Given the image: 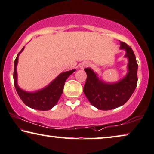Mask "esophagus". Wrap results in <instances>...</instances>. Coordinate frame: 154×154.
<instances>
[{
    "label": "esophagus",
    "mask_w": 154,
    "mask_h": 154,
    "mask_svg": "<svg viewBox=\"0 0 154 154\" xmlns=\"http://www.w3.org/2000/svg\"><path fill=\"white\" fill-rule=\"evenodd\" d=\"M88 66V64L86 62L81 63L79 64V68L82 69V70H84V69L86 68V67H87Z\"/></svg>",
    "instance_id": "1"
}]
</instances>
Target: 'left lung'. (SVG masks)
Here are the masks:
<instances>
[{"instance_id":"obj_1","label":"left lung","mask_w":154,"mask_h":154,"mask_svg":"<svg viewBox=\"0 0 154 154\" xmlns=\"http://www.w3.org/2000/svg\"><path fill=\"white\" fill-rule=\"evenodd\" d=\"M120 49L125 50V57L128 59L127 75L115 83H106L100 79L89 68L84 70L87 75L84 86V94L91 104L100 110H110L124 105L133 94L137 83V60L133 49L120 42Z\"/></svg>"}]
</instances>
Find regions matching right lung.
<instances>
[{"label": "right lung", "instance_id": "1", "mask_svg": "<svg viewBox=\"0 0 154 154\" xmlns=\"http://www.w3.org/2000/svg\"><path fill=\"white\" fill-rule=\"evenodd\" d=\"M23 49H24V47L17 55L14 65L13 78H14V84L17 94L23 103L32 109L41 110V111H47V110L51 109L56 105L61 96L66 79L76 70L74 69L68 72L60 73L49 85L42 89L37 91L35 92H27L19 88L17 84V66L18 63L19 56L23 50Z\"/></svg>", "mask_w": 154, "mask_h": 154}]
</instances>
